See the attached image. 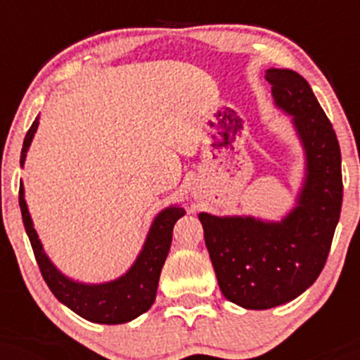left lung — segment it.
Returning <instances> with one entry per match:
<instances>
[{
  "label": "left lung",
  "mask_w": 360,
  "mask_h": 360,
  "mask_svg": "<svg viewBox=\"0 0 360 360\" xmlns=\"http://www.w3.org/2000/svg\"><path fill=\"white\" fill-rule=\"evenodd\" d=\"M264 78L275 104L292 116L307 157L296 207L281 221L198 214L221 292L248 310L288 303L317 281L343 200L340 144L308 82L291 69L275 68Z\"/></svg>",
  "instance_id": "8db88e82"
}]
</instances>
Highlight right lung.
I'll use <instances>...</instances> for the list:
<instances>
[{"instance_id":"add662e5","label":"right lung","mask_w":360,"mask_h":360,"mask_svg":"<svg viewBox=\"0 0 360 360\" xmlns=\"http://www.w3.org/2000/svg\"><path fill=\"white\" fill-rule=\"evenodd\" d=\"M38 120L39 118L36 116L31 129L25 134L22 153H20V167L24 165L32 136L38 129ZM19 205L20 212H22L25 233L31 242L39 271H41L50 291L60 303L71 308L79 317L90 322H97V324H125L150 310L157 297L160 271H162L167 254H169L174 224L179 217L184 216L183 207L170 205L155 217L143 250L125 275L116 281L104 282V284H83V282H75L60 274L43 250L38 233L32 228L27 203L24 200L22 183H20L19 191Z\"/></svg>"}]
</instances>
